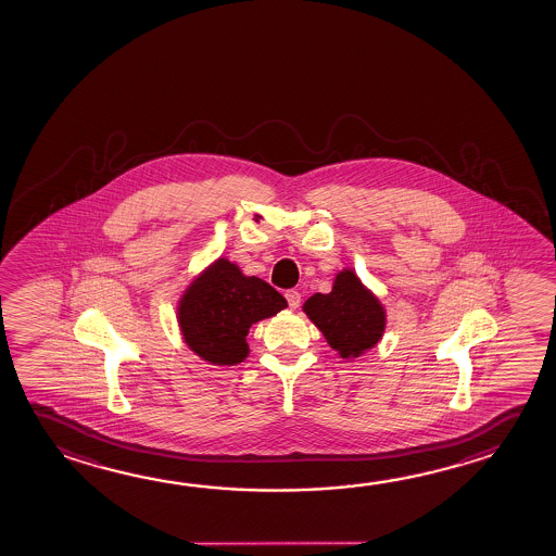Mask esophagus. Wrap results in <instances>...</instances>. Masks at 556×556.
<instances>
[{"mask_svg": "<svg viewBox=\"0 0 556 556\" xmlns=\"http://www.w3.org/2000/svg\"><path fill=\"white\" fill-rule=\"evenodd\" d=\"M286 300H288V305H290V308L300 307V303H301L300 291H295V290L286 291Z\"/></svg>", "mask_w": 556, "mask_h": 556, "instance_id": "34e87169", "label": "esophagus"}]
</instances>
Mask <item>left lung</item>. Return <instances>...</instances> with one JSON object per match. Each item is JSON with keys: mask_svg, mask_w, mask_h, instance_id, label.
Listing matches in <instances>:
<instances>
[{"mask_svg": "<svg viewBox=\"0 0 556 556\" xmlns=\"http://www.w3.org/2000/svg\"><path fill=\"white\" fill-rule=\"evenodd\" d=\"M305 315L342 359H355L379 344L387 311L352 268L336 274L330 293H315L303 303Z\"/></svg>", "mask_w": 556, "mask_h": 556, "instance_id": "1", "label": "left lung"}]
</instances>
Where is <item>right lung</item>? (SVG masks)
<instances>
[{
    "label": "right lung",
    "mask_w": 556,
    "mask_h": 556,
    "mask_svg": "<svg viewBox=\"0 0 556 556\" xmlns=\"http://www.w3.org/2000/svg\"><path fill=\"white\" fill-rule=\"evenodd\" d=\"M286 307L282 293L220 256L187 286L177 323L184 342L203 362L238 365L248 357L249 328Z\"/></svg>",
    "instance_id": "add662e5"
}]
</instances>
